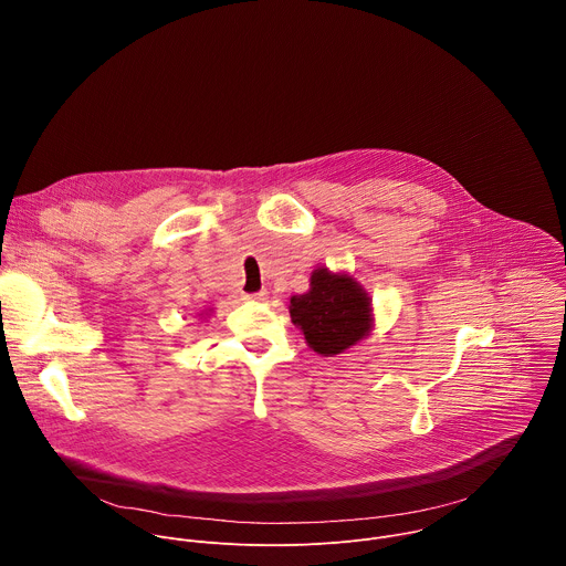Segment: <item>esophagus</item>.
Masks as SVG:
<instances>
[{"label": "esophagus", "mask_w": 566, "mask_h": 566, "mask_svg": "<svg viewBox=\"0 0 566 566\" xmlns=\"http://www.w3.org/2000/svg\"><path fill=\"white\" fill-rule=\"evenodd\" d=\"M247 300H253V302H266V300H269V291H258V293H251V295H247Z\"/></svg>", "instance_id": "esophagus-1"}]
</instances>
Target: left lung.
Instances as JSON below:
<instances>
[{
    "instance_id": "8db88e82",
    "label": "left lung",
    "mask_w": 566,
    "mask_h": 566,
    "mask_svg": "<svg viewBox=\"0 0 566 566\" xmlns=\"http://www.w3.org/2000/svg\"><path fill=\"white\" fill-rule=\"evenodd\" d=\"M291 319L302 329L306 345L322 356H336L369 336L371 297L347 273L315 269L311 286L291 297Z\"/></svg>"
}]
</instances>
